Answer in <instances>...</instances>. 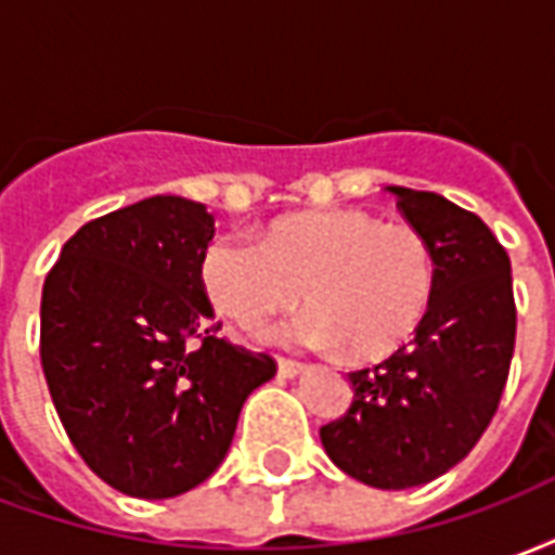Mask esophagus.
I'll return each mask as SVG.
<instances>
[{
	"label": "esophagus",
	"instance_id": "obj_1",
	"mask_svg": "<svg viewBox=\"0 0 555 555\" xmlns=\"http://www.w3.org/2000/svg\"><path fill=\"white\" fill-rule=\"evenodd\" d=\"M276 372H279V377H297V374L302 372V362L288 360V357H279Z\"/></svg>",
	"mask_w": 555,
	"mask_h": 555
}]
</instances>
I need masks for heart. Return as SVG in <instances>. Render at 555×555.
<instances>
[{
  "label": "heart",
  "instance_id": "heart-1",
  "mask_svg": "<svg viewBox=\"0 0 555 555\" xmlns=\"http://www.w3.org/2000/svg\"><path fill=\"white\" fill-rule=\"evenodd\" d=\"M434 255L408 222H384L362 207L300 210L273 219L258 243L219 237L202 255V285L219 314L261 330L297 306L294 338L345 348L372 362L408 341L434 297Z\"/></svg>",
  "mask_w": 555,
  "mask_h": 555
}]
</instances>
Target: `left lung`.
Wrapping results in <instances>:
<instances>
[{"label":"left lung","mask_w":555,"mask_h":555,"mask_svg":"<svg viewBox=\"0 0 555 555\" xmlns=\"http://www.w3.org/2000/svg\"><path fill=\"white\" fill-rule=\"evenodd\" d=\"M434 255L416 336L350 372L348 413L321 428L330 461L372 488L404 490L461 464L500 408L517 333L512 261L493 231L437 193L389 186Z\"/></svg>","instance_id":"obj_1"}]
</instances>
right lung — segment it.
Returning a JSON list of instances; mask_svg holds the SVG:
<instances>
[{"label":"right lung","mask_w":555,"mask_h":555,"mask_svg":"<svg viewBox=\"0 0 555 555\" xmlns=\"http://www.w3.org/2000/svg\"><path fill=\"white\" fill-rule=\"evenodd\" d=\"M205 205L151 195L86 222L41 294V365L82 461L139 500H169L222 464L243 401L276 374L210 324Z\"/></svg>","instance_id":"obj_1"}]
</instances>
